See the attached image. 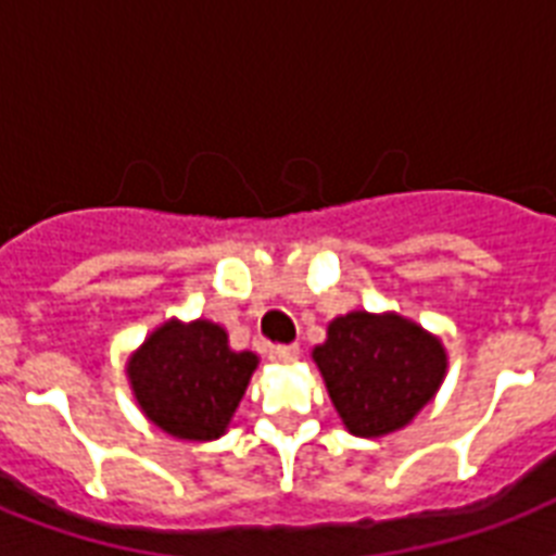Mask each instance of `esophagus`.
I'll list each match as a JSON object with an SVG mask.
<instances>
[{"label": "esophagus", "instance_id": "obj_1", "mask_svg": "<svg viewBox=\"0 0 556 556\" xmlns=\"http://www.w3.org/2000/svg\"><path fill=\"white\" fill-rule=\"evenodd\" d=\"M300 357V346L296 343H288V346H270V361L277 364H294Z\"/></svg>", "mask_w": 556, "mask_h": 556}]
</instances>
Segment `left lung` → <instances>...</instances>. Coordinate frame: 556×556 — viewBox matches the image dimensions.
<instances>
[{"label":"left lung","mask_w":556,"mask_h":556,"mask_svg":"<svg viewBox=\"0 0 556 556\" xmlns=\"http://www.w3.org/2000/svg\"><path fill=\"white\" fill-rule=\"evenodd\" d=\"M331 404L349 432L378 439L418 415L444 380L447 355L432 334L397 314L352 312L329 323L314 349Z\"/></svg>","instance_id":"1"}]
</instances>
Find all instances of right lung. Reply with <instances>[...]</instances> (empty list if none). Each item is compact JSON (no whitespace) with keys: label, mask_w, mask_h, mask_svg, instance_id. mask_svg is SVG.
<instances>
[{"label":"right lung","mask_w":556,"mask_h":556,"mask_svg":"<svg viewBox=\"0 0 556 556\" xmlns=\"http://www.w3.org/2000/svg\"><path fill=\"white\" fill-rule=\"evenodd\" d=\"M256 369L253 352H233L210 320L164 323L132 355L126 371L143 415L169 435L218 439Z\"/></svg>","instance_id":"right-lung-1"}]
</instances>
